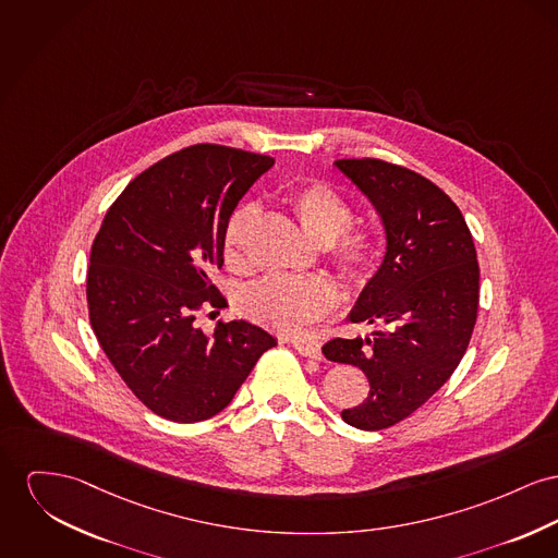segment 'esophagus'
I'll use <instances>...</instances> for the list:
<instances>
[{
  "label": "esophagus",
  "instance_id": "34e87169",
  "mask_svg": "<svg viewBox=\"0 0 558 558\" xmlns=\"http://www.w3.org/2000/svg\"><path fill=\"white\" fill-rule=\"evenodd\" d=\"M292 344H294V349H296L302 357L322 360V349H319V344H315V342H304V340H294Z\"/></svg>",
  "mask_w": 558,
  "mask_h": 558
}]
</instances>
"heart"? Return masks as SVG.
<instances>
[{"label": "heart", "mask_w": 558, "mask_h": 558, "mask_svg": "<svg viewBox=\"0 0 558 558\" xmlns=\"http://www.w3.org/2000/svg\"><path fill=\"white\" fill-rule=\"evenodd\" d=\"M292 211L302 230L319 245H330V256L338 275L351 283H364L374 270L378 258L376 236L355 228L353 207L336 190L324 184L298 187L290 196ZM256 218L254 205H241L226 223L223 258L228 264H239L243 254V236ZM336 304L335 288L324 277H266L247 286L239 306L245 315L260 322L262 326L281 332L300 335L313 322L326 317Z\"/></svg>", "instance_id": "1"}]
</instances>
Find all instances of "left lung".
Masks as SVG:
<instances>
[{"label": "left lung", "mask_w": 558, "mask_h": 558, "mask_svg": "<svg viewBox=\"0 0 558 558\" xmlns=\"http://www.w3.org/2000/svg\"><path fill=\"white\" fill-rule=\"evenodd\" d=\"M335 167L385 228L383 262L347 315L380 330L335 338L322 351L368 376V398L342 410V421L376 432L423 407L459 366L476 326L481 268L468 223L436 184L376 158Z\"/></svg>", "instance_id": "1"}]
</instances>
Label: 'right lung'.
Segmentation results:
<instances>
[{"instance_id": "add662e5", "label": "right lung", "mask_w": 558, "mask_h": 558, "mask_svg": "<svg viewBox=\"0 0 558 558\" xmlns=\"http://www.w3.org/2000/svg\"><path fill=\"white\" fill-rule=\"evenodd\" d=\"M275 160L198 144L180 149L113 201L86 279L95 336L129 389L158 416L196 423L222 412L277 338L245 319L205 335L196 311L222 308L211 283L234 207Z\"/></svg>"}]
</instances>
